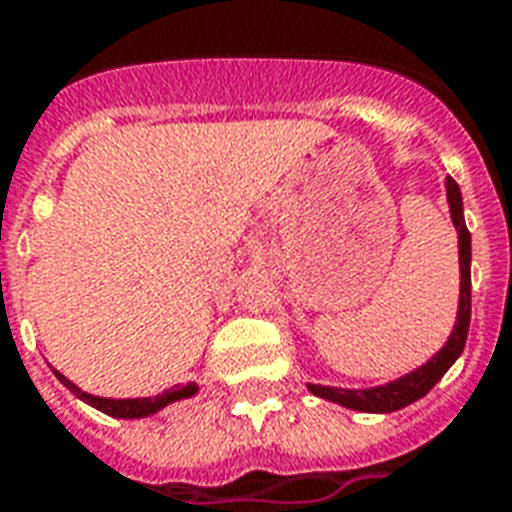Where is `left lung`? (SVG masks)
Segmentation results:
<instances>
[{"label":"left lung","mask_w":512,"mask_h":512,"mask_svg":"<svg viewBox=\"0 0 512 512\" xmlns=\"http://www.w3.org/2000/svg\"><path fill=\"white\" fill-rule=\"evenodd\" d=\"M446 196H449V209H452V223L460 233V308H457V321H454V329L446 345L430 358L428 364H422L420 369H414V372L404 374V377H398L388 385L366 390L308 385L313 396L327 398V401H335L340 406L356 409V412H396V409H404V406L414 404L417 398L425 396L444 377L446 369L460 358L470 329V231L465 225V215H462L460 185L454 183L452 177H446Z\"/></svg>","instance_id":"1"}]
</instances>
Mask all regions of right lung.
Wrapping results in <instances>:
<instances>
[{"instance_id": "add662e5", "label": "right lung", "mask_w": 512, "mask_h": 512, "mask_svg": "<svg viewBox=\"0 0 512 512\" xmlns=\"http://www.w3.org/2000/svg\"><path fill=\"white\" fill-rule=\"evenodd\" d=\"M55 377H58L63 385H66L71 393H74L76 398H82L84 404L95 406V409H100L103 414H108V417H119V420H135V417H148V414L159 412V409H164L167 404H172V401H180V398H191L193 393H196V382H188V385H175V388L164 390L162 396H154V398H100V396H90V393H84V390H79L74 385V382L68 380V377H63L60 372H55Z\"/></svg>"}]
</instances>
